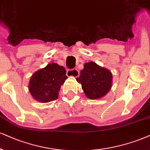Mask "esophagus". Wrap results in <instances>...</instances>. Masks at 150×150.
<instances>
[{
  "label": "esophagus",
  "instance_id": "obj_1",
  "mask_svg": "<svg viewBox=\"0 0 150 150\" xmlns=\"http://www.w3.org/2000/svg\"><path fill=\"white\" fill-rule=\"evenodd\" d=\"M79 71L77 69H68L67 71V76H73V77H78L79 76Z\"/></svg>",
  "mask_w": 150,
  "mask_h": 150
}]
</instances>
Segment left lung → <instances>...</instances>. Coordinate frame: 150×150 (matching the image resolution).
<instances>
[{
    "instance_id": "obj_1",
    "label": "left lung",
    "mask_w": 150,
    "mask_h": 150,
    "mask_svg": "<svg viewBox=\"0 0 150 150\" xmlns=\"http://www.w3.org/2000/svg\"><path fill=\"white\" fill-rule=\"evenodd\" d=\"M76 80L82 86L85 95L91 99H99L109 92L112 85V76L106 68L90 62L84 64L81 76Z\"/></svg>"
}]
</instances>
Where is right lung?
<instances>
[{
    "label": "right lung",
    "mask_w": 150,
    "mask_h": 150,
    "mask_svg": "<svg viewBox=\"0 0 150 150\" xmlns=\"http://www.w3.org/2000/svg\"><path fill=\"white\" fill-rule=\"evenodd\" d=\"M67 79L63 67L57 63L49 64L31 76L29 91L33 98L40 102L54 101L58 99L60 86Z\"/></svg>",
    "instance_id": "add662e5"
}]
</instances>
